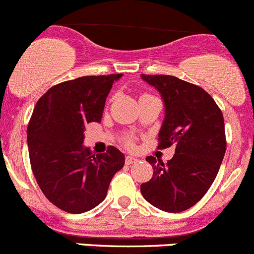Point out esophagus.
I'll use <instances>...</instances> for the list:
<instances>
[{
  "mask_svg": "<svg viewBox=\"0 0 254 254\" xmlns=\"http://www.w3.org/2000/svg\"><path fill=\"white\" fill-rule=\"evenodd\" d=\"M135 162H138V159L135 157H133V155H127V157H126V164L127 165L134 164Z\"/></svg>",
  "mask_w": 254,
  "mask_h": 254,
  "instance_id": "esophagus-1",
  "label": "esophagus"
}]
</instances>
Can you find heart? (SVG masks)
I'll use <instances>...</instances> for the list:
<instances>
[{
	"mask_svg": "<svg viewBox=\"0 0 254 254\" xmlns=\"http://www.w3.org/2000/svg\"><path fill=\"white\" fill-rule=\"evenodd\" d=\"M127 143H128V144H130V140H127Z\"/></svg>",
	"mask_w": 254,
	"mask_h": 254,
	"instance_id": "obj_1",
	"label": "heart"
}]
</instances>
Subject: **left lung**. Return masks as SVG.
Masks as SVG:
<instances>
[{"instance_id":"obj_1","label":"left lung","mask_w":254,"mask_h":254,"mask_svg":"<svg viewBox=\"0 0 254 254\" xmlns=\"http://www.w3.org/2000/svg\"><path fill=\"white\" fill-rule=\"evenodd\" d=\"M164 102L159 148L175 147L167 163L154 157L153 177L140 185L143 197L167 212H182L202 199L217 175L226 152L221 110L201 87L172 75H140Z\"/></svg>"}]
</instances>
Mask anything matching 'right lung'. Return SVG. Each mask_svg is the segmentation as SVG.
<instances>
[{
	"mask_svg": "<svg viewBox=\"0 0 254 254\" xmlns=\"http://www.w3.org/2000/svg\"><path fill=\"white\" fill-rule=\"evenodd\" d=\"M122 74L82 76L50 87L38 100L27 128L37 183L52 204L82 213L105 200L125 154L110 147L94 154L84 145L85 126L101 122L105 102Z\"/></svg>",
	"mask_w": 254,
	"mask_h": 254,
	"instance_id": "obj_1",
	"label": "right lung"
}]
</instances>
